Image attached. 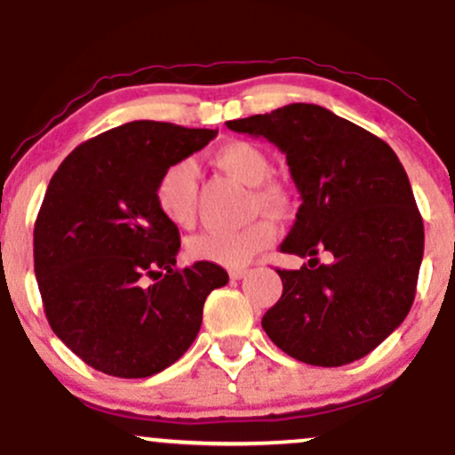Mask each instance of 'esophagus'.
Masks as SVG:
<instances>
[{"instance_id": "esophagus-1", "label": "esophagus", "mask_w": 455, "mask_h": 455, "mask_svg": "<svg viewBox=\"0 0 455 455\" xmlns=\"http://www.w3.org/2000/svg\"><path fill=\"white\" fill-rule=\"evenodd\" d=\"M245 274H248V269H231V271H228V275H231L233 280H242V278H245Z\"/></svg>"}]
</instances>
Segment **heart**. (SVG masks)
Masks as SVG:
<instances>
[{
  "instance_id": "1",
  "label": "heart",
  "mask_w": 455,
  "mask_h": 455,
  "mask_svg": "<svg viewBox=\"0 0 455 455\" xmlns=\"http://www.w3.org/2000/svg\"><path fill=\"white\" fill-rule=\"evenodd\" d=\"M213 164L224 173L233 175L252 188V210L271 216H282L289 207L286 192L278 184L265 181L269 175V160L265 151L248 140H227L213 149ZM156 205L162 216L175 227H190L196 207V166L192 160L173 162L162 171L156 184ZM275 224L269 218L245 224L235 231H205L188 239L186 252L195 260L222 265V267H243L260 250L274 243Z\"/></svg>"
}]
</instances>
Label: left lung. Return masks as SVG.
<instances>
[{
	"instance_id": "left-lung-1",
	"label": "left lung",
	"mask_w": 455,
	"mask_h": 455,
	"mask_svg": "<svg viewBox=\"0 0 455 455\" xmlns=\"http://www.w3.org/2000/svg\"><path fill=\"white\" fill-rule=\"evenodd\" d=\"M286 154L301 205L282 252L310 259L278 269L282 297L265 333L297 362L336 368L379 347L409 315L424 257V220L398 156L368 130L316 104L233 119ZM327 249L334 260L321 266Z\"/></svg>"
}]
</instances>
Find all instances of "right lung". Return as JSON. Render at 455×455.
Here are the masks:
<instances>
[{"label": "right lung", "mask_w": 455, "mask_h": 455, "mask_svg": "<svg viewBox=\"0 0 455 455\" xmlns=\"http://www.w3.org/2000/svg\"><path fill=\"white\" fill-rule=\"evenodd\" d=\"M218 130L130 122L78 145L51 177L34 227V271L55 336L119 379L158 374L195 342L220 265L177 269L180 228L156 205L162 171Z\"/></svg>", "instance_id": "obj_1"}]
</instances>
